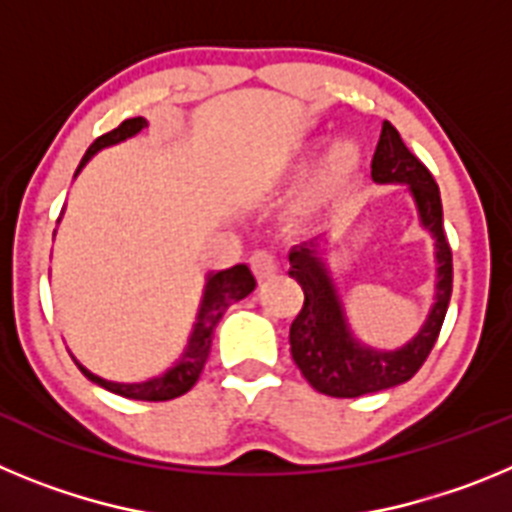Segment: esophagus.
Listing matches in <instances>:
<instances>
[{
    "instance_id": "obj_1",
    "label": "esophagus",
    "mask_w": 512,
    "mask_h": 512,
    "mask_svg": "<svg viewBox=\"0 0 512 512\" xmlns=\"http://www.w3.org/2000/svg\"><path fill=\"white\" fill-rule=\"evenodd\" d=\"M251 269L253 274L259 279H269L277 274V256L266 248H259V251H253L251 256Z\"/></svg>"
}]
</instances>
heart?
<instances>
[{
  "instance_id": "b5f03b06",
  "label": "heart",
  "mask_w": 512,
  "mask_h": 512,
  "mask_svg": "<svg viewBox=\"0 0 512 512\" xmlns=\"http://www.w3.org/2000/svg\"><path fill=\"white\" fill-rule=\"evenodd\" d=\"M356 166H359V148L354 143H348V140L336 143L325 156L323 166H320L318 179L312 184V197H328L336 189H341L351 179Z\"/></svg>"
}]
</instances>
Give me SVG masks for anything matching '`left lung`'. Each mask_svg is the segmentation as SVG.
Here are the masks:
<instances>
[{
    "label": "left lung",
    "instance_id": "1",
    "mask_svg": "<svg viewBox=\"0 0 512 512\" xmlns=\"http://www.w3.org/2000/svg\"><path fill=\"white\" fill-rule=\"evenodd\" d=\"M372 179L377 184H405L413 194L420 225L436 241V302L413 341L395 351H377L356 341L348 328L336 287L318 256V241L292 248L289 277L305 292L302 310L289 325L292 359L302 377L328 397H361L413 379L431 354L449 310L454 266H451V246L443 233L441 192L431 171L410 153L390 122H382V133L372 158Z\"/></svg>",
    "mask_w": 512,
    "mask_h": 512
}]
</instances>
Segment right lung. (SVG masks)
Masks as SVG:
<instances>
[{
    "mask_svg": "<svg viewBox=\"0 0 512 512\" xmlns=\"http://www.w3.org/2000/svg\"><path fill=\"white\" fill-rule=\"evenodd\" d=\"M143 128H148L146 117H130V120L120 122L115 130H110V133L99 135L92 146H89V151L84 153V158H81L76 174L87 166V161L94 156V153L102 151V148L107 146H115V143H120V140L125 138H133V135L140 133ZM253 287H256V279H253L251 269H248L246 264H235L230 266V269L210 274L205 284V297H202L200 312H197V323H194V330H192V336H189L187 348H184L182 359L176 361L171 369H166L161 377H153V379H146V382H135V384H122V382H107V379L97 377V374L89 372L87 366H81L79 361H76V366H79L81 374H84L89 382L99 384V387L115 392V395L120 397H128V400L164 402V400H174V397H182L184 392H189L194 384H197L202 369H205V361L207 356H210L215 325L220 323V318H223L225 310H228L233 302L251 295Z\"/></svg>",
    "mask_w": 512,
    "mask_h": 512,
    "instance_id": "1",
    "label": "right lung"
}]
</instances>
